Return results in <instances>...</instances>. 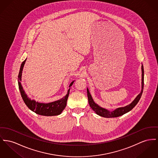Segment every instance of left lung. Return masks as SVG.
Instances as JSON below:
<instances>
[{
	"mask_svg": "<svg viewBox=\"0 0 158 158\" xmlns=\"http://www.w3.org/2000/svg\"><path fill=\"white\" fill-rule=\"evenodd\" d=\"M141 71H142V79H141L142 82H141V93L137 96V97L135 98V99L129 105H126L124 107H120V108H117L114 111H110L106 110L104 108L101 107L100 106H99L98 104H96L94 102L92 96L90 95L89 89H87L88 101H89V104L90 105V106L92 108V110L95 111L98 115L104 117H106V118L119 117V116H122V115L125 114L126 113L130 111L132 108H134V107L135 105H137V103L139 101V99L141 97L142 94H143V88H144V68H143V64L141 66Z\"/></svg>",
	"mask_w": 158,
	"mask_h": 158,
	"instance_id": "left-lung-1",
	"label": "left lung"
}]
</instances>
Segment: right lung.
Wrapping results in <instances>:
<instances>
[{
  "label": "right lung",
  "instance_id": "1",
  "mask_svg": "<svg viewBox=\"0 0 158 158\" xmlns=\"http://www.w3.org/2000/svg\"><path fill=\"white\" fill-rule=\"evenodd\" d=\"M26 61V59L22 62L19 71V74L18 76V83H19V87L21 94V97L26 104L27 106L32 111L35 112V113L41 115V116H57L62 113L63 110L66 107V102L68 100V98L69 94L70 89L68 91V94L64 96L62 99L54 101L50 103H41L36 102L35 100H33L27 97L26 94L21 84V75H22V71L24 67V65ZM75 81H73L70 85L69 87L72 86Z\"/></svg>",
  "mask_w": 158,
  "mask_h": 158
}]
</instances>
